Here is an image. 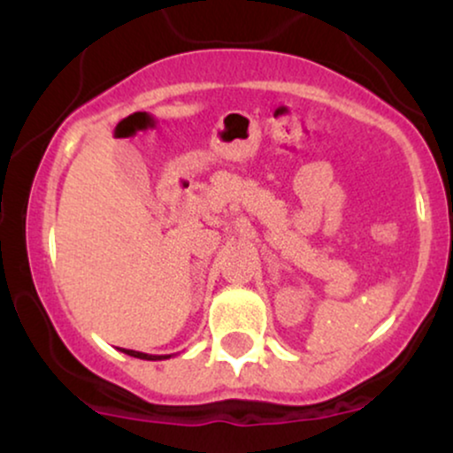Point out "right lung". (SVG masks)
<instances>
[{
  "label": "right lung",
  "mask_w": 453,
  "mask_h": 453,
  "mask_svg": "<svg viewBox=\"0 0 453 453\" xmlns=\"http://www.w3.org/2000/svg\"><path fill=\"white\" fill-rule=\"evenodd\" d=\"M123 353L132 357H140V360H150V362H157V360H168L173 356H150V353H142V351H134V349H121Z\"/></svg>",
  "instance_id": "obj_1"
}]
</instances>
